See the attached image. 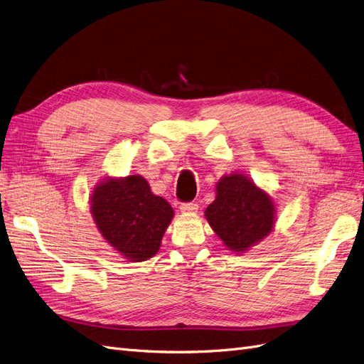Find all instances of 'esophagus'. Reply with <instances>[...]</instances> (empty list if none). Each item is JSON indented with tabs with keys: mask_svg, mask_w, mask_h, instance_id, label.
Segmentation results:
<instances>
[{
	"mask_svg": "<svg viewBox=\"0 0 364 364\" xmlns=\"http://www.w3.org/2000/svg\"><path fill=\"white\" fill-rule=\"evenodd\" d=\"M197 209H199V205L197 203H182L181 205V211L183 214H196Z\"/></svg>",
	"mask_w": 364,
	"mask_h": 364,
	"instance_id": "1",
	"label": "esophagus"
}]
</instances>
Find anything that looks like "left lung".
<instances>
[{
  "label": "left lung",
  "mask_w": 364,
  "mask_h": 364,
  "mask_svg": "<svg viewBox=\"0 0 364 364\" xmlns=\"http://www.w3.org/2000/svg\"><path fill=\"white\" fill-rule=\"evenodd\" d=\"M205 217L229 250L245 253L272 234L277 205L249 176L234 171L215 183V199L205 209Z\"/></svg>",
  "instance_id": "left-lung-1"
}]
</instances>
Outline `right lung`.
<instances>
[{
  "mask_svg": "<svg viewBox=\"0 0 364 364\" xmlns=\"http://www.w3.org/2000/svg\"><path fill=\"white\" fill-rule=\"evenodd\" d=\"M95 228L118 255L132 262L155 257L174 217L171 205L153 194L141 174L106 176L90 196Z\"/></svg>",
  "mask_w": 364,
  "mask_h": 364,
  "instance_id": "obj_1",
  "label": "right lung"
}]
</instances>
